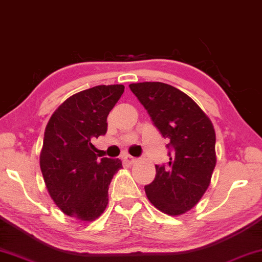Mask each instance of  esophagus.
Masks as SVG:
<instances>
[{"label": "esophagus", "instance_id": "1", "mask_svg": "<svg viewBox=\"0 0 262 262\" xmlns=\"http://www.w3.org/2000/svg\"><path fill=\"white\" fill-rule=\"evenodd\" d=\"M124 159L128 163V164H134L135 162H137V158L134 157V156H130V155H125Z\"/></svg>", "mask_w": 262, "mask_h": 262}]
</instances>
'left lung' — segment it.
<instances>
[{
	"label": "left lung",
	"instance_id": "left-lung-1",
	"mask_svg": "<svg viewBox=\"0 0 262 262\" xmlns=\"http://www.w3.org/2000/svg\"><path fill=\"white\" fill-rule=\"evenodd\" d=\"M130 90L168 140V164L156 165V177L144 187L158 210L176 216L195 207L209 187L216 165L215 130L200 106L171 85L130 84Z\"/></svg>",
	"mask_w": 262,
	"mask_h": 262
}]
</instances>
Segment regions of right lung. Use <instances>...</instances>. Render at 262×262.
Instances as JSON below:
<instances>
[{
    "instance_id": "add662e5",
    "label": "right lung",
    "mask_w": 262,
    "mask_h": 262,
    "mask_svg": "<svg viewBox=\"0 0 262 262\" xmlns=\"http://www.w3.org/2000/svg\"><path fill=\"white\" fill-rule=\"evenodd\" d=\"M123 85L81 91L59 106L46 126L40 168L52 200L62 213L93 221L108 203V185L120 159H98L92 142L107 131V116Z\"/></svg>"
}]
</instances>
